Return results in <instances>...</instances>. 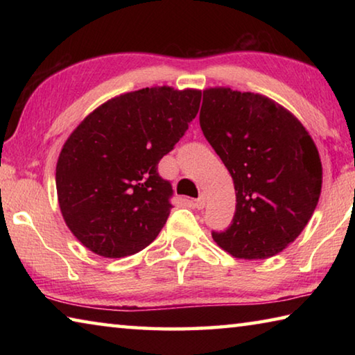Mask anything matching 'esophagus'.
I'll return each instance as SVG.
<instances>
[{"label":"esophagus","instance_id":"esophagus-1","mask_svg":"<svg viewBox=\"0 0 355 355\" xmlns=\"http://www.w3.org/2000/svg\"><path fill=\"white\" fill-rule=\"evenodd\" d=\"M205 196H200V197H197V199H194L192 200V205H194V208H197V209H202L203 207H205Z\"/></svg>","mask_w":355,"mask_h":355}]
</instances>
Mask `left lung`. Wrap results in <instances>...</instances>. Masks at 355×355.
Masks as SVG:
<instances>
[{"mask_svg": "<svg viewBox=\"0 0 355 355\" xmlns=\"http://www.w3.org/2000/svg\"><path fill=\"white\" fill-rule=\"evenodd\" d=\"M200 128L230 172L236 211L214 241L236 258L284 250L304 230L321 194L318 148L302 123L260 94L203 91Z\"/></svg>", "mask_w": 355, "mask_h": 355, "instance_id": "1", "label": "left lung"}]
</instances>
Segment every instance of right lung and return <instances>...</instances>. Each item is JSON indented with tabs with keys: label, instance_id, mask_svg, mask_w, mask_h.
<instances>
[{
	"label": "right lung",
	"instance_id": "right-lung-1",
	"mask_svg": "<svg viewBox=\"0 0 355 355\" xmlns=\"http://www.w3.org/2000/svg\"><path fill=\"white\" fill-rule=\"evenodd\" d=\"M196 89L146 87L98 106L65 141L56 166L61 213L84 248L106 258L146 249L169 218L172 184L158 163L197 116Z\"/></svg>",
	"mask_w": 355,
	"mask_h": 355
}]
</instances>
